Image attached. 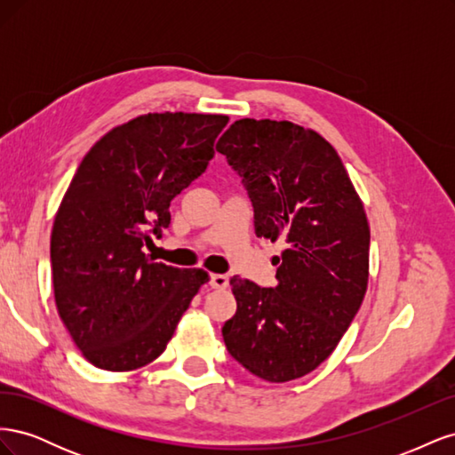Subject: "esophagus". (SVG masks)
I'll return each instance as SVG.
<instances>
[{"instance_id": "esophagus-1", "label": "esophagus", "mask_w": 455, "mask_h": 455, "mask_svg": "<svg viewBox=\"0 0 455 455\" xmlns=\"http://www.w3.org/2000/svg\"><path fill=\"white\" fill-rule=\"evenodd\" d=\"M209 284L212 288H216V291H224V288L229 286V277H228V275H222V273H212L211 279H209Z\"/></svg>"}]
</instances>
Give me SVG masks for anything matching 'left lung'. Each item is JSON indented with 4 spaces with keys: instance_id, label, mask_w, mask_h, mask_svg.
Listing matches in <instances>:
<instances>
[{
    "instance_id": "1",
    "label": "left lung",
    "mask_w": 455,
    "mask_h": 455,
    "mask_svg": "<svg viewBox=\"0 0 455 455\" xmlns=\"http://www.w3.org/2000/svg\"><path fill=\"white\" fill-rule=\"evenodd\" d=\"M216 151L241 176L258 237L283 239L277 286L233 277L237 311L224 324L229 355L283 383L336 349L368 284L370 228L336 149L291 121L239 119Z\"/></svg>"
}]
</instances>
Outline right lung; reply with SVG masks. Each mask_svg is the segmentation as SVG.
<instances>
[{"label": "right lung", "instance_id": "obj_1", "mask_svg": "<svg viewBox=\"0 0 455 455\" xmlns=\"http://www.w3.org/2000/svg\"><path fill=\"white\" fill-rule=\"evenodd\" d=\"M228 116L148 114L104 134L81 161L51 233L54 301L96 368L156 361L201 284L203 269L151 261L142 246L171 226V201L214 157Z\"/></svg>", "mask_w": 455, "mask_h": 455}]
</instances>
